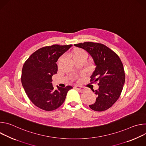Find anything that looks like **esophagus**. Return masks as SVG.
<instances>
[{
	"label": "esophagus",
	"instance_id": "1",
	"mask_svg": "<svg viewBox=\"0 0 146 146\" xmlns=\"http://www.w3.org/2000/svg\"><path fill=\"white\" fill-rule=\"evenodd\" d=\"M74 88H75L78 91H79V92H81V93L84 92L86 91V88H81V87H78V86H76L74 87Z\"/></svg>",
	"mask_w": 146,
	"mask_h": 146
}]
</instances>
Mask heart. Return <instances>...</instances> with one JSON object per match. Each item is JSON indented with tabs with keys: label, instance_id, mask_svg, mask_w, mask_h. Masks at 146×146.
Segmentation results:
<instances>
[{
	"label": "heart",
	"instance_id": "b5f03b06",
	"mask_svg": "<svg viewBox=\"0 0 146 146\" xmlns=\"http://www.w3.org/2000/svg\"><path fill=\"white\" fill-rule=\"evenodd\" d=\"M87 55V53L84 50H83L82 49H78L74 51V52L73 54V58H75L76 57L81 56L83 55Z\"/></svg>",
	"mask_w": 146,
	"mask_h": 146
}]
</instances>
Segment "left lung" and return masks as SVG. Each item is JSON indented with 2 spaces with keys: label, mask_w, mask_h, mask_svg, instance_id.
<instances>
[{
  "label": "left lung",
  "mask_w": 146,
  "mask_h": 146,
  "mask_svg": "<svg viewBox=\"0 0 146 146\" xmlns=\"http://www.w3.org/2000/svg\"><path fill=\"white\" fill-rule=\"evenodd\" d=\"M74 46L86 50L96 66L90 82H98L99 89L92 91L97 98L89 107L96 111H105L116 102L122 91L125 74L122 62L115 52L103 44L87 41Z\"/></svg>",
  "instance_id": "left-lung-1"
}]
</instances>
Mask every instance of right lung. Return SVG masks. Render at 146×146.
Segmentation results:
<instances>
[{
    "label": "right lung",
    "mask_w": 146,
    "mask_h": 146,
    "mask_svg": "<svg viewBox=\"0 0 146 146\" xmlns=\"http://www.w3.org/2000/svg\"><path fill=\"white\" fill-rule=\"evenodd\" d=\"M54 44L40 48L34 52L24 64L21 82L29 99L37 108L52 111L64 102L71 86L55 90L51 82L52 76L58 71V58L71 47Z\"/></svg>",
    "instance_id": "1"
}]
</instances>
